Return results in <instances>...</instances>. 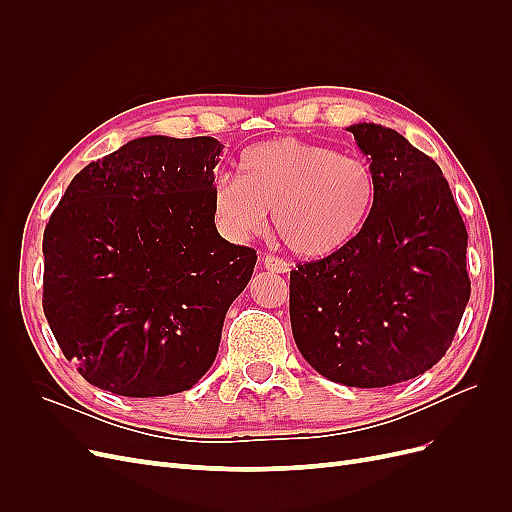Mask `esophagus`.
<instances>
[{
    "instance_id": "34e87169",
    "label": "esophagus",
    "mask_w": 512,
    "mask_h": 512,
    "mask_svg": "<svg viewBox=\"0 0 512 512\" xmlns=\"http://www.w3.org/2000/svg\"><path fill=\"white\" fill-rule=\"evenodd\" d=\"M262 267H265L267 271H273V273H288L290 271V265L286 260L277 258V256H271L267 254L265 258H262Z\"/></svg>"
}]
</instances>
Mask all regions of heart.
Wrapping results in <instances>:
<instances>
[{"label": "heart", "instance_id": "obj_1", "mask_svg": "<svg viewBox=\"0 0 512 512\" xmlns=\"http://www.w3.org/2000/svg\"><path fill=\"white\" fill-rule=\"evenodd\" d=\"M378 200L371 164L320 143L277 138L252 147L239 162V179H222L213 192V218L230 239H247L273 226L301 258H327L361 235Z\"/></svg>", "mask_w": 512, "mask_h": 512}]
</instances>
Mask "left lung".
<instances>
[{
	"label": "left lung",
	"mask_w": 512,
	"mask_h": 512,
	"mask_svg": "<svg viewBox=\"0 0 512 512\" xmlns=\"http://www.w3.org/2000/svg\"><path fill=\"white\" fill-rule=\"evenodd\" d=\"M378 179L363 232L290 271V324L303 359L333 382L378 389L425 374L470 301L468 232L440 166L378 123L346 128Z\"/></svg>",
	"instance_id": "8db88e82"
}]
</instances>
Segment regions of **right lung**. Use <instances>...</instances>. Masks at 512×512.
<instances>
[{
	"label": "right lung",
	"mask_w": 512,
	"mask_h": 512,
	"mask_svg": "<svg viewBox=\"0 0 512 512\" xmlns=\"http://www.w3.org/2000/svg\"><path fill=\"white\" fill-rule=\"evenodd\" d=\"M211 136H143L87 164L44 230V316L98 389L164 397L203 378L256 252L220 237Z\"/></svg>",
	"instance_id": "right-lung-1"
}]
</instances>
